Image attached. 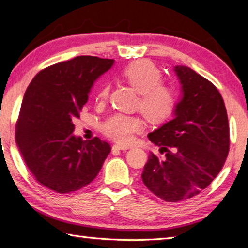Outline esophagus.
I'll list each match as a JSON object with an SVG mask.
<instances>
[{
	"instance_id": "obj_1",
	"label": "esophagus",
	"mask_w": 248,
	"mask_h": 248,
	"mask_svg": "<svg viewBox=\"0 0 248 248\" xmlns=\"http://www.w3.org/2000/svg\"><path fill=\"white\" fill-rule=\"evenodd\" d=\"M129 146L123 145V144H114L112 145V150H128Z\"/></svg>"
}]
</instances>
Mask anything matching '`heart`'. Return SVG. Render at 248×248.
<instances>
[{"label": "heart", "instance_id": "1", "mask_svg": "<svg viewBox=\"0 0 248 248\" xmlns=\"http://www.w3.org/2000/svg\"><path fill=\"white\" fill-rule=\"evenodd\" d=\"M120 75L139 93L137 107L150 124H162L173 115L177 95L174 89L161 83L162 73L153 63L143 60L132 62L121 71ZM108 94L109 85L104 84L97 94L98 103L106 102ZM143 127L144 123L139 116L116 114L104 121L102 131L110 139L127 144Z\"/></svg>", "mask_w": 248, "mask_h": 248}]
</instances>
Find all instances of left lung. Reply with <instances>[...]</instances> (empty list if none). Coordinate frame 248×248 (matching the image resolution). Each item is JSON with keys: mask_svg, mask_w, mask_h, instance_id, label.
I'll return each instance as SVG.
<instances>
[{"mask_svg": "<svg viewBox=\"0 0 248 248\" xmlns=\"http://www.w3.org/2000/svg\"><path fill=\"white\" fill-rule=\"evenodd\" d=\"M183 87L175 118L149 133L161 146V159L151 153L142 180L167 202L199 195L223 167L230 150V127L223 98L213 84L187 66H175Z\"/></svg>", "mask_w": 248, "mask_h": 248, "instance_id": "left-lung-1", "label": "left lung"}]
</instances>
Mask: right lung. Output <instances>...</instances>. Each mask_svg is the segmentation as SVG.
I'll return each instance as SVG.
<instances>
[{
  "label": "right lung",
  "instance_id": "right-lung-1",
  "mask_svg": "<svg viewBox=\"0 0 248 248\" xmlns=\"http://www.w3.org/2000/svg\"><path fill=\"white\" fill-rule=\"evenodd\" d=\"M112 63L93 56L59 62L37 73L25 92L16 144L33 178L48 189L69 194L87 186L110 153L99 138L84 141L72 132L94 81Z\"/></svg>",
  "mask_w": 248,
  "mask_h": 248
}]
</instances>
